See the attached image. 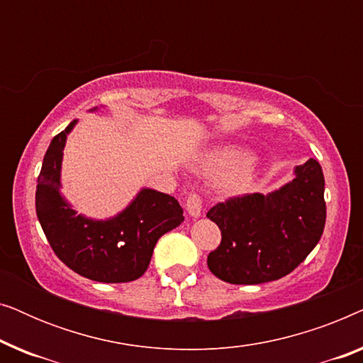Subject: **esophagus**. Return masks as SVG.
<instances>
[{
    "label": "esophagus",
    "instance_id": "esophagus-1",
    "mask_svg": "<svg viewBox=\"0 0 363 363\" xmlns=\"http://www.w3.org/2000/svg\"><path fill=\"white\" fill-rule=\"evenodd\" d=\"M185 208H186L188 215H190L191 218H200L201 216V211H203L201 198L198 196V195H190V196L186 198Z\"/></svg>",
    "mask_w": 363,
    "mask_h": 363
}]
</instances>
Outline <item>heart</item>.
Instances as JSON below:
<instances>
[{
	"label": "heart",
	"mask_w": 363,
	"mask_h": 363,
	"mask_svg": "<svg viewBox=\"0 0 363 363\" xmlns=\"http://www.w3.org/2000/svg\"><path fill=\"white\" fill-rule=\"evenodd\" d=\"M200 168L210 175H221L228 172L226 186L231 191H246L256 182L259 173V160L235 145L213 148L200 160Z\"/></svg>",
	"instance_id": "obj_1"
}]
</instances>
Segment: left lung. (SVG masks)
I'll return each mask as SVG.
<instances>
[{
	"label": "left lung",
	"mask_w": 363,
	"mask_h": 363,
	"mask_svg": "<svg viewBox=\"0 0 363 363\" xmlns=\"http://www.w3.org/2000/svg\"><path fill=\"white\" fill-rule=\"evenodd\" d=\"M324 173L309 158L277 190L231 198L206 216L221 230L208 267L230 284H262L294 271L319 242L325 226Z\"/></svg>",
	"instance_id": "obj_1"
}]
</instances>
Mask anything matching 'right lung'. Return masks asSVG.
<instances>
[{
	"label": "right lung",
	"mask_w": 363,
	"mask_h": 363,
	"mask_svg": "<svg viewBox=\"0 0 363 363\" xmlns=\"http://www.w3.org/2000/svg\"><path fill=\"white\" fill-rule=\"evenodd\" d=\"M76 123L77 118L54 137L44 155L36 186L38 220L54 252L74 272L97 282L135 281L147 271L160 236L185 220L183 208L167 193L143 186L111 218L79 215L61 193L64 147Z\"/></svg>",
	"instance_id": "right-lung-1"
}]
</instances>
